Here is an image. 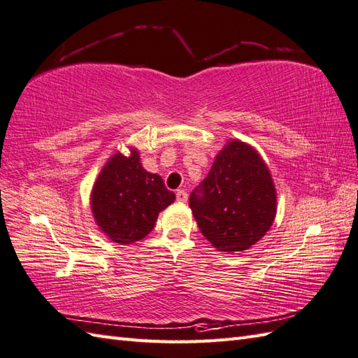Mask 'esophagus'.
Returning <instances> with one entry per match:
<instances>
[{
	"instance_id": "34e87169",
	"label": "esophagus",
	"mask_w": 358,
	"mask_h": 358,
	"mask_svg": "<svg viewBox=\"0 0 358 358\" xmlns=\"http://www.w3.org/2000/svg\"><path fill=\"white\" fill-rule=\"evenodd\" d=\"M176 195H177V201H180V203H186L187 201V192L185 189H178L177 192H176Z\"/></svg>"
}]
</instances>
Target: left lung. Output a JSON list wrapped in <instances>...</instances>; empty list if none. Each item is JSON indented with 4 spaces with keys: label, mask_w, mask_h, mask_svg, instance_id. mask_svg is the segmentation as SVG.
<instances>
[{
    "label": "left lung",
    "mask_w": 358,
    "mask_h": 358,
    "mask_svg": "<svg viewBox=\"0 0 358 358\" xmlns=\"http://www.w3.org/2000/svg\"><path fill=\"white\" fill-rule=\"evenodd\" d=\"M201 234L220 252H243L274 221L276 190L267 164L252 146L231 140L189 196Z\"/></svg>",
    "instance_id": "8db88e82"
}]
</instances>
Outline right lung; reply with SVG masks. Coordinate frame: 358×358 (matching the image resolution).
<instances>
[{"label": "right lung", "instance_id": "obj_1", "mask_svg": "<svg viewBox=\"0 0 358 358\" xmlns=\"http://www.w3.org/2000/svg\"><path fill=\"white\" fill-rule=\"evenodd\" d=\"M160 176L143 169L136 149L127 157L114 154L94 182L91 210L97 226L117 244L143 239L159 213L173 203Z\"/></svg>", "mask_w": 358, "mask_h": 358}]
</instances>
